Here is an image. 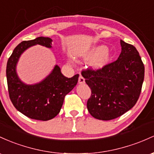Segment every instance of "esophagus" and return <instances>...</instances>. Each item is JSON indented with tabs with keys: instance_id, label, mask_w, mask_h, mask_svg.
<instances>
[{
	"instance_id": "obj_1",
	"label": "esophagus",
	"mask_w": 154,
	"mask_h": 154,
	"mask_svg": "<svg viewBox=\"0 0 154 154\" xmlns=\"http://www.w3.org/2000/svg\"><path fill=\"white\" fill-rule=\"evenodd\" d=\"M84 82H85V79H84V78L83 77L82 75H79V84H84Z\"/></svg>"
}]
</instances>
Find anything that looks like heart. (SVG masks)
<instances>
[{"mask_svg": "<svg viewBox=\"0 0 154 154\" xmlns=\"http://www.w3.org/2000/svg\"><path fill=\"white\" fill-rule=\"evenodd\" d=\"M99 53L95 60L94 61V65L96 66H100L103 65L108 61L109 58V51L106 49L104 46H99V47L94 48L91 51V54H96Z\"/></svg>", "mask_w": 154, "mask_h": 154, "instance_id": "heart-1", "label": "heart"}]
</instances>
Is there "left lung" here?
Listing matches in <instances>:
<instances>
[{
	"label": "left lung",
	"mask_w": 154,
	"mask_h": 154,
	"mask_svg": "<svg viewBox=\"0 0 154 154\" xmlns=\"http://www.w3.org/2000/svg\"><path fill=\"white\" fill-rule=\"evenodd\" d=\"M121 46L122 52L116 61L82 72L91 91L86 104L88 110L100 120H112L130 110L142 89L145 67L139 52L122 40Z\"/></svg>",
	"instance_id": "8db88e82"
}]
</instances>
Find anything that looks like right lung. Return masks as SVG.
Here are the masks:
<instances>
[{
  "mask_svg": "<svg viewBox=\"0 0 154 154\" xmlns=\"http://www.w3.org/2000/svg\"><path fill=\"white\" fill-rule=\"evenodd\" d=\"M51 41L46 37L22 41L14 49L6 65L8 94L12 104L22 114L35 120L54 118L61 110L65 97L76 85L79 79V74L69 79L64 76L58 65L39 84L26 85L19 79L16 65L22 53L36 44L51 48Z\"/></svg>",
  "mask_w": 154,
  "mask_h": 154,
  "instance_id": "right-lung-1",
  "label": "right lung"
}]
</instances>
